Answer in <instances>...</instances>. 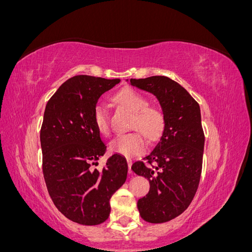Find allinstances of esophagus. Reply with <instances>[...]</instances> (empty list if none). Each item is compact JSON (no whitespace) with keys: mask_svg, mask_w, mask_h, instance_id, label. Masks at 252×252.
Instances as JSON below:
<instances>
[{"mask_svg":"<svg viewBox=\"0 0 252 252\" xmlns=\"http://www.w3.org/2000/svg\"><path fill=\"white\" fill-rule=\"evenodd\" d=\"M127 164H128V173H129V174H132V171H131L132 162H131L130 158H127Z\"/></svg>","mask_w":252,"mask_h":252,"instance_id":"34e87169","label":"esophagus"}]
</instances>
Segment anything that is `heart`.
Wrapping results in <instances>:
<instances>
[{
    "mask_svg": "<svg viewBox=\"0 0 252 252\" xmlns=\"http://www.w3.org/2000/svg\"><path fill=\"white\" fill-rule=\"evenodd\" d=\"M113 101L127 111L133 113L131 128L140 130L149 140H155L161 134L165 118L161 108L149 106L146 96L132 88H124L113 96ZM94 122L96 129L103 134L109 132L108 116L102 104H96L94 110ZM113 154L127 158L143 154L146 149V141L140 132L118 135L109 144Z\"/></svg>",
    "mask_w": 252,
    "mask_h": 252,
    "instance_id": "1",
    "label": "heart"
}]
</instances>
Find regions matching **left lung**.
<instances>
[{"instance_id": "obj_1", "label": "left lung", "mask_w": 252, "mask_h": 252, "mask_svg": "<svg viewBox=\"0 0 252 252\" xmlns=\"http://www.w3.org/2000/svg\"><path fill=\"white\" fill-rule=\"evenodd\" d=\"M130 84L156 95L164 113L161 139L143 158L147 164L138 161L131 169L150 184L149 192L138 201L141 218L165 223L188 208L199 186L205 143L200 105L184 87L164 75L130 79Z\"/></svg>"}]
</instances>
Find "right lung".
Wrapping results in <instances>:
<instances>
[{
	"label": "right lung",
	"instance_id": "right-lung-1",
	"mask_svg": "<svg viewBox=\"0 0 252 252\" xmlns=\"http://www.w3.org/2000/svg\"><path fill=\"white\" fill-rule=\"evenodd\" d=\"M120 82L75 75L60 86L45 108L40 133L44 180L56 207L81 225L108 219L110 197L127 178L126 158L118 154L102 170L91 167L106 152L94 122V107Z\"/></svg>",
	"mask_w": 252,
	"mask_h": 252
}]
</instances>
